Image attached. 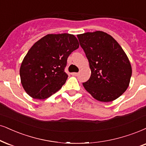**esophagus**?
<instances>
[{
  "label": "esophagus",
  "instance_id": "34e87169",
  "mask_svg": "<svg viewBox=\"0 0 146 146\" xmlns=\"http://www.w3.org/2000/svg\"><path fill=\"white\" fill-rule=\"evenodd\" d=\"M71 75H73V76H78L79 73H72Z\"/></svg>",
  "mask_w": 146,
  "mask_h": 146
}]
</instances>
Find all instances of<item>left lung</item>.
<instances>
[{
  "mask_svg": "<svg viewBox=\"0 0 146 146\" xmlns=\"http://www.w3.org/2000/svg\"><path fill=\"white\" fill-rule=\"evenodd\" d=\"M90 64L91 76L83 83L87 91L100 102H111L128 88L132 74L130 62L119 43L104 32L77 35Z\"/></svg>",
  "mask_w": 146,
  "mask_h": 146,
  "instance_id": "left-lung-1",
  "label": "left lung"
}]
</instances>
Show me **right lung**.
Returning a JSON list of instances; mask_svg holds the SVG:
<instances>
[{
    "instance_id": "obj_1",
    "label": "right lung",
    "mask_w": 146,
    "mask_h": 146,
    "mask_svg": "<svg viewBox=\"0 0 146 146\" xmlns=\"http://www.w3.org/2000/svg\"><path fill=\"white\" fill-rule=\"evenodd\" d=\"M79 48L74 35L48 34L27 52L20 67L21 84L28 95L45 99L59 90L68 75L64 71L67 58Z\"/></svg>"
}]
</instances>
